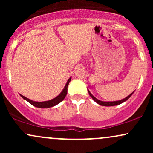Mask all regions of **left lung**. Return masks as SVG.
<instances>
[{"instance_id": "left-lung-1", "label": "left lung", "mask_w": 153, "mask_h": 153, "mask_svg": "<svg viewBox=\"0 0 153 153\" xmlns=\"http://www.w3.org/2000/svg\"><path fill=\"white\" fill-rule=\"evenodd\" d=\"M88 91L89 95H90L91 97L93 99H94V101H95V102H96V103H98V104L101 105V106H117V105L121 104V103L125 102L126 101H127V100L129 99V98H130V96H131V95L133 94V93H134V92H132L131 94H129V96H127V97H126L125 99H123L122 100H119V101H100V100L96 99V98L95 97V96H93L92 94H91L90 91H89V90H88Z\"/></svg>"}]
</instances>
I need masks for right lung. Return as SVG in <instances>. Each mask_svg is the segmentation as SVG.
Masks as SVG:
<instances>
[{
  "instance_id": "right-lung-1",
  "label": "right lung",
  "mask_w": 153,
  "mask_h": 153,
  "mask_svg": "<svg viewBox=\"0 0 153 153\" xmlns=\"http://www.w3.org/2000/svg\"><path fill=\"white\" fill-rule=\"evenodd\" d=\"M71 77L68 79V80L67 81L65 85L64 88L62 91V92L59 94L58 96H56L55 98L54 99L49 100V101H42V102H39V101H34L32 100L28 99V98L25 97V96H22V95L20 94V96L26 101H27L29 103H31V105L35 107H37V108H50V107H53L56 105H57L58 103H59L61 101H62L64 100L65 98L66 95H67V92H68V86L69 85V82H71Z\"/></svg>"
}]
</instances>
